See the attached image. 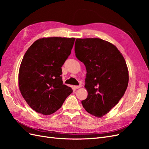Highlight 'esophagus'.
<instances>
[{"mask_svg": "<svg viewBox=\"0 0 149 149\" xmlns=\"http://www.w3.org/2000/svg\"><path fill=\"white\" fill-rule=\"evenodd\" d=\"M81 87V84H79V86H74V89H79V88H80Z\"/></svg>", "mask_w": 149, "mask_h": 149, "instance_id": "obj_1", "label": "esophagus"}]
</instances>
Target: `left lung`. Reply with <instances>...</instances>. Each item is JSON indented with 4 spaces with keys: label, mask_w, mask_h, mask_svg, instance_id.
<instances>
[{
    "label": "left lung",
    "mask_w": 149,
    "mask_h": 149,
    "mask_svg": "<svg viewBox=\"0 0 149 149\" xmlns=\"http://www.w3.org/2000/svg\"><path fill=\"white\" fill-rule=\"evenodd\" d=\"M74 51L87 71L88 97L82 105L89 114L101 118L119 102L127 88L124 58L113 44L101 38H76Z\"/></svg>",
    "instance_id": "8db88e82"
}]
</instances>
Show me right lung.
I'll list each match as a JSON object with an SVG mask.
<instances>
[{"mask_svg": "<svg viewBox=\"0 0 149 149\" xmlns=\"http://www.w3.org/2000/svg\"><path fill=\"white\" fill-rule=\"evenodd\" d=\"M75 38H40L26 52L19 72V89L31 109L50 115L73 92L63 84L61 66L73 48Z\"/></svg>", "mask_w": 149, "mask_h": 149, "instance_id": "obj_1", "label": "right lung"}]
</instances>
